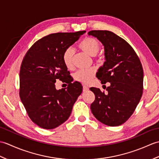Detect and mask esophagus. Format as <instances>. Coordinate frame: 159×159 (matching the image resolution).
I'll list each match as a JSON object with an SVG mask.
<instances>
[{"mask_svg": "<svg viewBox=\"0 0 159 159\" xmlns=\"http://www.w3.org/2000/svg\"><path fill=\"white\" fill-rule=\"evenodd\" d=\"M89 89V87L86 86V85H83V92H86V91H87Z\"/></svg>", "mask_w": 159, "mask_h": 159, "instance_id": "esophagus-1", "label": "esophagus"}]
</instances>
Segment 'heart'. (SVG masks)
<instances>
[{
	"instance_id": "heart-1",
	"label": "heart",
	"mask_w": 159,
	"mask_h": 159,
	"mask_svg": "<svg viewBox=\"0 0 159 159\" xmlns=\"http://www.w3.org/2000/svg\"><path fill=\"white\" fill-rule=\"evenodd\" d=\"M79 48L91 56H96L100 49V43L95 38H87L80 43ZM74 53V50L71 47L66 48L63 53V63L68 69H72L73 67ZM95 74L96 70L94 68L79 70L74 73V78L77 81L88 84L92 81Z\"/></svg>"
}]
</instances>
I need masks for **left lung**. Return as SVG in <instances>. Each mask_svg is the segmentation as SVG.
Wrapping results in <instances>:
<instances>
[{
	"mask_svg": "<svg viewBox=\"0 0 159 159\" xmlns=\"http://www.w3.org/2000/svg\"><path fill=\"white\" fill-rule=\"evenodd\" d=\"M104 46L106 61L96 74L102 84L110 83L107 92L96 87L91 110L96 119L109 126L124 124L133 115L143 93V70L137 53L126 40L109 31L88 33Z\"/></svg>",
	"mask_w": 159,
	"mask_h": 159,
	"instance_id": "left-lung-1",
	"label": "left lung"
}]
</instances>
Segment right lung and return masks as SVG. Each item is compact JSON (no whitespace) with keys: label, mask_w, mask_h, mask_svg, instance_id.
<instances>
[{"label":"right lung","mask_w":159,"mask_h":159,"mask_svg":"<svg viewBox=\"0 0 159 159\" xmlns=\"http://www.w3.org/2000/svg\"><path fill=\"white\" fill-rule=\"evenodd\" d=\"M86 31L57 33L33 43L24 57L20 71V97L29 117L44 129H53L65 122L83 86L73 79L62 56ZM69 85L57 90L56 80Z\"/></svg>","instance_id":"add662e5"}]
</instances>
